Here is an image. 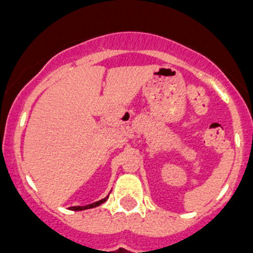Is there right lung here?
<instances>
[{"label":"right lung","instance_id":"obj_1","mask_svg":"<svg viewBox=\"0 0 253 253\" xmlns=\"http://www.w3.org/2000/svg\"><path fill=\"white\" fill-rule=\"evenodd\" d=\"M108 199V197H106V198H103V199H101V200H98V202H94V203H92V204H88V206H84V207H81V206H78V207H72V211H84V209H90V208H95V207H98V206H101L102 203H104V202H106V200Z\"/></svg>","mask_w":253,"mask_h":253}]
</instances>
